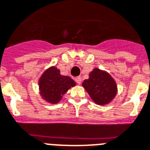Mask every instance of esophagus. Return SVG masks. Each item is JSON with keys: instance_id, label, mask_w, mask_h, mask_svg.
Instances as JSON below:
<instances>
[{"instance_id": "34e87169", "label": "esophagus", "mask_w": 150, "mask_h": 150, "mask_svg": "<svg viewBox=\"0 0 150 150\" xmlns=\"http://www.w3.org/2000/svg\"><path fill=\"white\" fill-rule=\"evenodd\" d=\"M75 81L77 82V84H80L81 83V76H78V77L75 78Z\"/></svg>"}]
</instances>
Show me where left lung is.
<instances>
[{"mask_svg": "<svg viewBox=\"0 0 150 150\" xmlns=\"http://www.w3.org/2000/svg\"><path fill=\"white\" fill-rule=\"evenodd\" d=\"M82 86L96 104L103 105L109 103L115 98L117 86L109 73L100 69H93L88 79L84 80Z\"/></svg>", "mask_w": 150, "mask_h": 150, "instance_id": "left-lung-1", "label": "left lung"}]
</instances>
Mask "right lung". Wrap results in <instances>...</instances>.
<instances>
[{
  "label": "right lung",
  "mask_w": 150,
  "mask_h": 150,
  "mask_svg": "<svg viewBox=\"0 0 150 150\" xmlns=\"http://www.w3.org/2000/svg\"><path fill=\"white\" fill-rule=\"evenodd\" d=\"M76 85L69 76L60 74V70L51 67L42 74L39 79L40 94L47 103L56 104L71 87Z\"/></svg>",
  "instance_id": "right-lung-1"
}]
</instances>
